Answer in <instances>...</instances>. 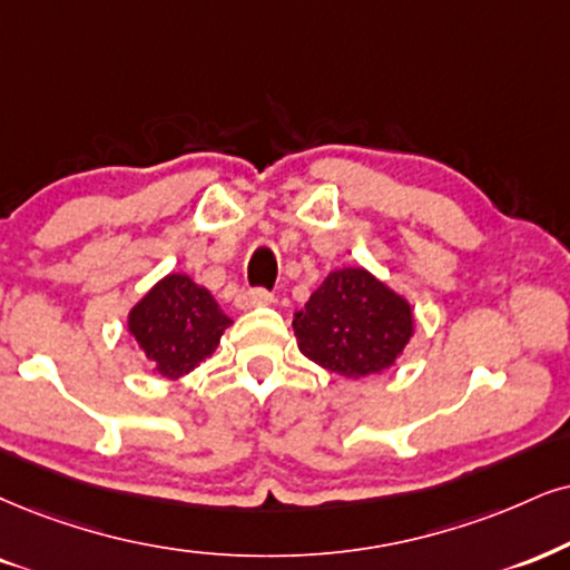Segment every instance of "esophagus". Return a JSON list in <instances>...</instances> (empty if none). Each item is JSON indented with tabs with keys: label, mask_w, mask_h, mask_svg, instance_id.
I'll return each instance as SVG.
<instances>
[{
	"label": "esophagus",
	"mask_w": 570,
	"mask_h": 570,
	"mask_svg": "<svg viewBox=\"0 0 570 570\" xmlns=\"http://www.w3.org/2000/svg\"><path fill=\"white\" fill-rule=\"evenodd\" d=\"M274 296L264 287H248V291L237 293V308H253V306H266L272 304Z\"/></svg>",
	"instance_id": "34e87169"
}]
</instances>
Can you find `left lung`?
Masks as SVG:
<instances>
[{"label": "left lung", "instance_id": "1", "mask_svg": "<svg viewBox=\"0 0 570 570\" xmlns=\"http://www.w3.org/2000/svg\"><path fill=\"white\" fill-rule=\"evenodd\" d=\"M301 354L351 381L389 370L414 333L412 306L362 266H343L293 317Z\"/></svg>", "mask_w": 570, "mask_h": 570}]
</instances>
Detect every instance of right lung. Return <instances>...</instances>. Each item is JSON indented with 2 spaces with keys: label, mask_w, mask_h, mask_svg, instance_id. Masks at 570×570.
Segmentation results:
<instances>
[{
  "label": "right lung",
  "mask_w": 570,
  "mask_h": 570,
  "mask_svg": "<svg viewBox=\"0 0 570 570\" xmlns=\"http://www.w3.org/2000/svg\"><path fill=\"white\" fill-rule=\"evenodd\" d=\"M229 325L214 296L187 274H168L129 312V333L168 381L214 354Z\"/></svg>",
  "instance_id": "add662e5"
}]
</instances>
